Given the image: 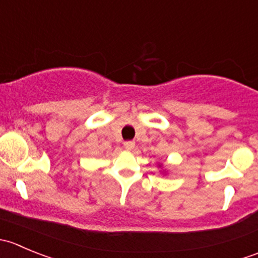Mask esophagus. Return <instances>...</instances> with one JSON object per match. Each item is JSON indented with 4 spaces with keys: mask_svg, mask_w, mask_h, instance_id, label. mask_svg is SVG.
Wrapping results in <instances>:
<instances>
[{
    "mask_svg": "<svg viewBox=\"0 0 258 258\" xmlns=\"http://www.w3.org/2000/svg\"><path fill=\"white\" fill-rule=\"evenodd\" d=\"M123 146L127 151H132L135 148V142L134 141H126L123 144Z\"/></svg>",
    "mask_w": 258,
    "mask_h": 258,
    "instance_id": "obj_1",
    "label": "esophagus"
}]
</instances>
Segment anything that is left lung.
I'll return each mask as SVG.
<instances>
[{
    "label": "left lung",
    "mask_w": 258,
    "mask_h": 258,
    "mask_svg": "<svg viewBox=\"0 0 258 258\" xmlns=\"http://www.w3.org/2000/svg\"><path fill=\"white\" fill-rule=\"evenodd\" d=\"M158 167H162V165H161V163H160V165H158Z\"/></svg>",
    "instance_id": "8db88e82"
}]
</instances>
